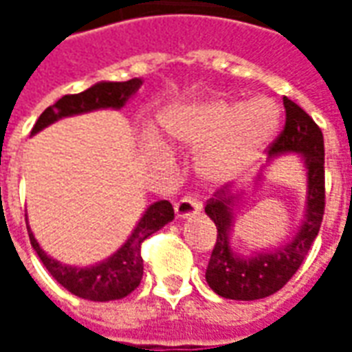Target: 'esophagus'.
Masks as SVG:
<instances>
[{"label": "esophagus", "mask_w": 352, "mask_h": 352, "mask_svg": "<svg viewBox=\"0 0 352 352\" xmlns=\"http://www.w3.org/2000/svg\"><path fill=\"white\" fill-rule=\"evenodd\" d=\"M201 209V204L196 196H184L175 204V214L179 219H188L192 214H196Z\"/></svg>", "instance_id": "obj_1"}]
</instances>
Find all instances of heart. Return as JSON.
I'll list each match as a JSON object with an SVG mask.
<instances>
[{"instance_id": "heart-1", "label": "heart", "mask_w": 352, "mask_h": 352, "mask_svg": "<svg viewBox=\"0 0 352 352\" xmlns=\"http://www.w3.org/2000/svg\"><path fill=\"white\" fill-rule=\"evenodd\" d=\"M280 122V109L270 98L206 101L169 122V135L188 148H206L199 171L214 183H228L252 168Z\"/></svg>"}]
</instances>
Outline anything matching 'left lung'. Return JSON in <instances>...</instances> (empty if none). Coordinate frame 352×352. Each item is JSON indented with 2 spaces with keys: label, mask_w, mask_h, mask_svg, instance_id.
Here are the masks:
<instances>
[{
  "label": "left lung",
  "mask_w": 352,
  "mask_h": 352,
  "mask_svg": "<svg viewBox=\"0 0 352 352\" xmlns=\"http://www.w3.org/2000/svg\"><path fill=\"white\" fill-rule=\"evenodd\" d=\"M285 128L267 146L270 156L280 153H300L307 168V214L298 236L277 251L260 252L252 258H241L230 249L228 230L232 226V207L239 196L230 194L228 184L217 188L214 198L207 199L206 213L217 226V241L207 265L209 287L228 300H260L275 294L292 279L311 245L317 237L324 214V139L322 131L300 105L283 98Z\"/></svg>",
  "instance_id": "8db88e82"
}]
</instances>
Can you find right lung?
<instances>
[{"label":"right lung","mask_w":352,"mask_h":352,"mask_svg":"<svg viewBox=\"0 0 352 352\" xmlns=\"http://www.w3.org/2000/svg\"><path fill=\"white\" fill-rule=\"evenodd\" d=\"M141 85H143L141 79H130L124 82H98L85 92L67 94L54 105L43 111L32 130V135L64 116L88 113L94 109H120L131 94L138 92ZM169 221H173V207L168 199H160L148 206L143 219L128 237V241L111 258L92 267H69L60 264L43 252L30 230L28 234L37 256L62 287L85 300L109 302V300H120L139 287L143 277L141 245L146 237L153 236L156 230H160Z\"/></svg>","instance_id":"1"}]
</instances>
